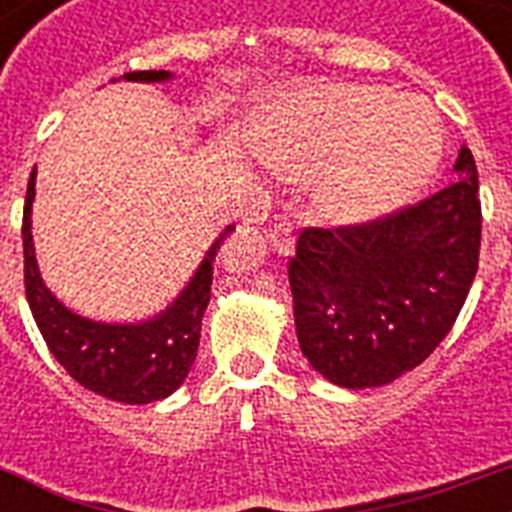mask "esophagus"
Instances as JSON below:
<instances>
[{
    "mask_svg": "<svg viewBox=\"0 0 512 512\" xmlns=\"http://www.w3.org/2000/svg\"><path fill=\"white\" fill-rule=\"evenodd\" d=\"M268 244H271V249L276 252V255L281 257H289L292 255V228L289 225H273L271 231H268Z\"/></svg>",
    "mask_w": 512,
    "mask_h": 512,
    "instance_id": "1",
    "label": "esophagus"
}]
</instances>
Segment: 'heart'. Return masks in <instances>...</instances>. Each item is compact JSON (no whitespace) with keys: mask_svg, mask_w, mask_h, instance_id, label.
<instances>
[{"mask_svg":"<svg viewBox=\"0 0 512 512\" xmlns=\"http://www.w3.org/2000/svg\"><path fill=\"white\" fill-rule=\"evenodd\" d=\"M441 124L417 98L385 87L316 84L284 95L263 124L260 154L273 172L313 180V201L337 225L396 212L441 162Z\"/></svg>","mask_w":512,"mask_h":512,"instance_id":"obj_1","label":"heart"}]
</instances>
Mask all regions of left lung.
I'll list each match as a JSON object with an SVG mask.
<instances>
[{
    "label": "left lung",
    "mask_w": 512,
    "mask_h": 512,
    "mask_svg": "<svg viewBox=\"0 0 512 512\" xmlns=\"http://www.w3.org/2000/svg\"><path fill=\"white\" fill-rule=\"evenodd\" d=\"M452 183L361 228L303 231L289 263L308 364L340 388H380L449 335L478 271L481 201L468 146Z\"/></svg>",
    "instance_id": "left-lung-1"
}]
</instances>
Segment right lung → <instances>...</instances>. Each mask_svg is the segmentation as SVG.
I'll use <instances>...</instances> for the list:
<instances>
[{
	"label": "right lung",
	"mask_w": 512,
	"mask_h": 512,
	"mask_svg": "<svg viewBox=\"0 0 512 512\" xmlns=\"http://www.w3.org/2000/svg\"><path fill=\"white\" fill-rule=\"evenodd\" d=\"M127 82L162 84L172 71H132ZM116 82V79H114ZM36 199V170L28 177L23 207V273L34 321L58 364L92 393L119 404H151L172 396L191 372L199 350L201 319L212 292V260L233 225L223 228L196 265V271L172 303L138 321H100L63 305L44 284L31 236V207Z\"/></svg>",
	"instance_id": "obj_1"
}]
</instances>
